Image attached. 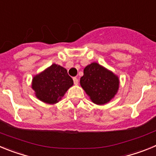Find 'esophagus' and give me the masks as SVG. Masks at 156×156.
Listing matches in <instances>:
<instances>
[{
	"instance_id": "esophagus-1",
	"label": "esophagus",
	"mask_w": 156,
	"mask_h": 156,
	"mask_svg": "<svg viewBox=\"0 0 156 156\" xmlns=\"http://www.w3.org/2000/svg\"><path fill=\"white\" fill-rule=\"evenodd\" d=\"M73 82H74V84H75V85L78 84L79 80H78V79H77L76 77H73Z\"/></svg>"
}]
</instances>
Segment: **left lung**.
Instances as JSON below:
<instances>
[{"label": "left lung", "instance_id": "1", "mask_svg": "<svg viewBox=\"0 0 156 156\" xmlns=\"http://www.w3.org/2000/svg\"><path fill=\"white\" fill-rule=\"evenodd\" d=\"M80 83L92 102L98 105L109 102L119 87L118 76L97 62L85 67Z\"/></svg>", "mask_w": 156, "mask_h": 156}]
</instances>
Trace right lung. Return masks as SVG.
Listing matches in <instances>:
<instances>
[{
	"instance_id": "add662e5",
	"label": "right lung",
	"mask_w": 156,
	"mask_h": 156,
	"mask_svg": "<svg viewBox=\"0 0 156 156\" xmlns=\"http://www.w3.org/2000/svg\"><path fill=\"white\" fill-rule=\"evenodd\" d=\"M73 85V80L62 66L54 63L32 80V89L37 99L49 105L61 101L66 92Z\"/></svg>"
}]
</instances>
